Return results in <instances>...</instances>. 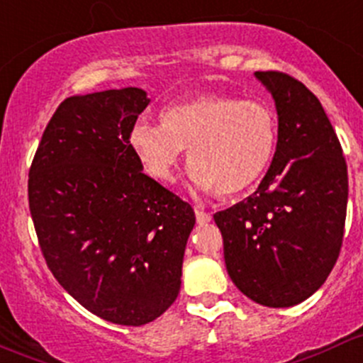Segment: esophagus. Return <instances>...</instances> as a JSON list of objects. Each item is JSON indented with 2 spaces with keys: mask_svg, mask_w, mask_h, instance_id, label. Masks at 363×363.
<instances>
[{
  "mask_svg": "<svg viewBox=\"0 0 363 363\" xmlns=\"http://www.w3.org/2000/svg\"><path fill=\"white\" fill-rule=\"evenodd\" d=\"M196 220H197V224H199V225L208 224V222L211 220V213L204 211L203 208H196Z\"/></svg>",
  "mask_w": 363,
  "mask_h": 363,
  "instance_id": "34e87169",
  "label": "esophagus"
}]
</instances>
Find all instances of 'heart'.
I'll return each mask as SVG.
<instances>
[{
  "instance_id": "obj_1",
  "label": "heart",
  "mask_w": 363,
  "mask_h": 363,
  "mask_svg": "<svg viewBox=\"0 0 363 363\" xmlns=\"http://www.w3.org/2000/svg\"><path fill=\"white\" fill-rule=\"evenodd\" d=\"M162 125L139 120L128 146L146 174L171 182L189 148V180L199 190L233 196L249 189L270 164L277 118L261 100L204 95L160 114Z\"/></svg>"
}]
</instances>
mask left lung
Segmentation results:
<instances>
[{"mask_svg": "<svg viewBox=\"0 0 363 363\" xmlns=\"http://www.w3.org/2000/svg\"><path fill=\"white\" fill-rule=\"evenodd\" d=\"M277 109V146L252 196L213 215L236 288L264 307H293L332 272L344 236L347 167L314 93L281 72H256Z\"/></svg>", "mask_w": 363, "mask_h": 363, "instance_id": "1", "label": "left lung"}]
</instances>
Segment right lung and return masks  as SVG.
I'll list each match as a JSON object with an SVG mask.
<instances>
[{"label": "right lung", "mask_w": 363, "mask_h": 363, "mask_svg": "<svg viewBox=\"0 0 363 363\" xmlns=\"http://www.w3.org/2000/svg\"><path fill=\"white\" fill-rule=\"evenodd\" d=\"M150 104L141 88L63 100L28 180L38 243L61 288L99 318L141 326L180 293L192 206L148 174L128 134Z\"/></svg>", "instance_id": "add662e5"}]
</instances>
